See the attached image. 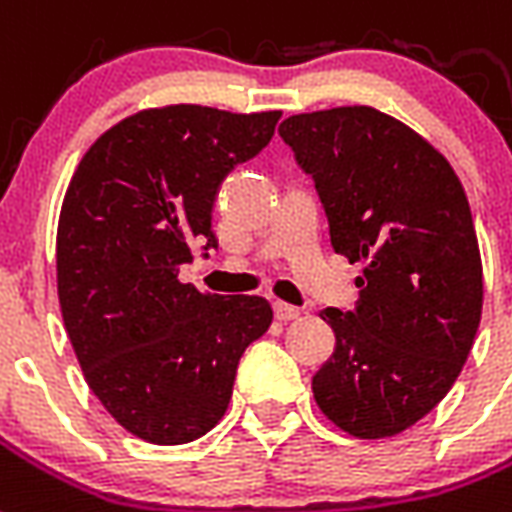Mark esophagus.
<instances>
[{"instance_id": "esophagus-1", "label": "esophagus", "mask_w": 512, "mask_h": 512, "mask_svg": "<svg viewBox=\"0 0 512 512\" xmlns=\"http://www.w3.org/2000/svg\"><path fill=\"white\" fill-rule=\"evenodd\" d=\"M301 312L299 307H293V304H285V301H275V318L277 320H296Z\"/></svg>"}]
</instances>
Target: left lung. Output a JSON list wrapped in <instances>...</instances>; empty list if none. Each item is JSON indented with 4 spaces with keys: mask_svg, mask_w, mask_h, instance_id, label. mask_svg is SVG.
I'll return each mask as SVG.
<instances>
[{
    "mask_svg": "<svg viewBox=\"0 0 512 512\" xmlns=\"http://www.w3.org/2000/svg\"><path fill=\"white\" fill-rule=\"evenodd\" d=\"M280 138L315 181L334 251L363 261L355 310L320 312L336 347L315 400L355 438L403 433L446 398L481 323L465 189L441 152L371 106L293 114Z\"/></svg>",
    "mask_w": 512,
    "mask_h": 512,
    "instance_id": "obj_1",
    "label": "left lung"
}]
</instances>
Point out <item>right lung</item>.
<instances>
[{
  "instance_id": "right-lung-1",
  "label": "right lung",
  "mask_w": 512,
  "mask_h": 512,
  "mask_svg": "<svg viewBox=\"0 0 512 512\" xmlns=\"http://www.w3.org/2000/svg\"><path fill=\"white\" fill-rule=\"evenodd\" d=\"M280 112L178 104L106 130L79 162L58 221V299L85 382L128 433L176 446L229 406L237 363L272 323L259 296L181 283L219 248L224 178L272 141Z\"/></svg>"
}]
</instances>
